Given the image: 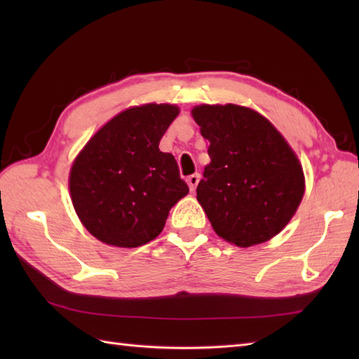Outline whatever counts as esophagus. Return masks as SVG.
Instances as JSON below:
<instances>
[{"instance_id":"34e87169","label":"esophagus","mask_w":359,"mask_h":359,"mask_svg":"<svg viewBox=\"0 0 359 359\" xmlns=\"http://www.w3.org/2000/svg\"><path fill=\"white\" fill-rule=\"evenodd\" d=\"M199 180H201V175L199 174H193V175H189V177L187 179V184H188L189 189H191V193H194V189H196L197 184H199Z\"/></svg>"}]
</instances>
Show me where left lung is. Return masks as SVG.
Segmentation results:
<instances>
[{
  "mask_svg": "<svg viewBox=\"0 0 359 359\" xmlns=\"http://www.w3.org/2000/svg\"><path fill=\"white\" fill-rule=\"evenodd\" d=\"M191 116L211 162L197 201L219 238L248 248L279 234L306 193L296 152L262 114L241 104H199Z\"/></svg>",
  "mask_w": 359,
  "mask_h": 359,
  "instance_id": "obj_1",
  "label": "left lung"
}]
</instances>
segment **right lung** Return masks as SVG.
I'll return each mask as SVG.
<instances>
[{
  "instance_id": "add662e5",
  "label": "right lung",
  "mask_w": 359,
  "mask_h": 359,
  "mask_svg": "<svg viewBox=\"0 0 359 359\" xmlns=\"http://www.w3.org/2000/svg\"><path fill=\"white\" fill-rule=\"evenodd\" d=\"M179 106H131L98 129L74 158L69 194L83 226L106 245L142 247L162 233L189 188L170 152L158 149Z\"/></svg>"
}]
</instances>
